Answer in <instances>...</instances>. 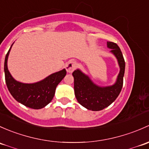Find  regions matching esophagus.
I'll return each instance as SVG.
<instances>
[{
	"label": "esophagus",
	"mask_w": 149,
	"mask_h": 149,
	"mask_svg": "<svg viewBox=\"0 0 149 149\" xmlns=\"http://www.w3.org/2000/svg\"><path fill=\"white\" fill-rule=\"evenodd\" d=\"M76 67H77V63L76 62H74V61H70V62H68L67 64H66V66H65L66 70H67V72L68 73L73 72V71L76 69Z\"/></svg>",
	"instance_id": "34e87169"
}]
</instances>
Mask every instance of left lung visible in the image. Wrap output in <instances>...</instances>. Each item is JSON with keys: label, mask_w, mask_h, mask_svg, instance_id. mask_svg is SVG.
<instances>
[{"label": "left lung", "mask_w": 149, "mask_h": 149, "mask_svg": "<svg viewBox=\"0 0 149 149\" xmlns=\"http://www.w3.org/2000/svg\"><path fill=\"white\" fill-rule=\"evenodd\" d=\"M107 46L109 49H111L110 52L116 57L120 67V72L114 85L100 87L79 69L72 73L74 95L78 102L93 111L101 110L113 103L120 94L123 84L125 64L120 49L116 43L110 41L107 42Z\"/></svg>", "instance_id": "1"}]
</instances>
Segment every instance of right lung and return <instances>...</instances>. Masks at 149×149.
I'll return each mask as SVG.
<instances>
[{
    "mask_svg": "<svg viewBox=\"0 0 149 149\" xmlns=\"http://www.w3.org/2000/svg\"><path fill=\"white\" fill-rule=\"evenodd\" d=\"M12 45L6 54L4 62L6 83L9 92L16 101L28 108L32 109L44 108L53 99L56 86L67 74L66 70L64 69L53 73L43 80L35 83L26 84L18 82L11 76L8 70V58Z\"/></svg>",
    "mask_w": 149,
    "mask_h": 149,
    "instance_id": "1",
    "label": "right lung"
}]
</instances>
